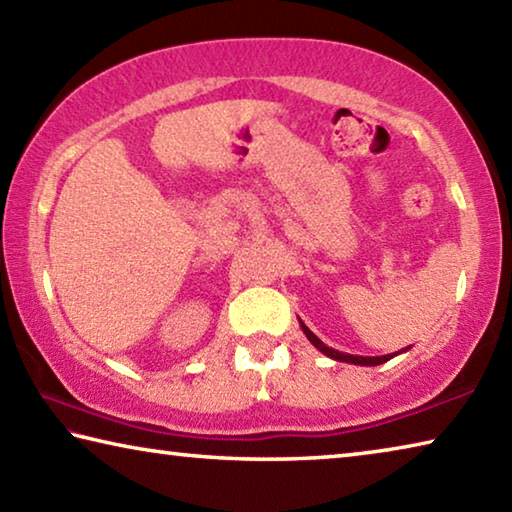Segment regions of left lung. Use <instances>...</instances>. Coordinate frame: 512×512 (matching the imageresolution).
I'll return each instance as SVG.
<instances>
[{"label": "left lung", "instance_id": "8db88e82", "mask_svg": "<svg viewBox=\"0 0 512 512\" xmlns=\"http://www.w3.org/2000/svg\"><path fill=\"white\" fill-rule=\"evenodd\" d=\"M300 327H302V332H305V336L309 339V343L314 345L316 350H320L325 354V357H329V359H334V361H343V363H354V366H379V363H386V361H391L393 357H397V354L400 352H406L411 348H404V350H400V352H393V354H384V357H359V354H348V352H339V350H334V348H327V345L318 339V336L311 332V329L302 323L300 320Z\"/></svg>", "mask_w": 512, "mask_h": 512}]
</instances>
